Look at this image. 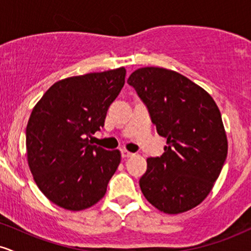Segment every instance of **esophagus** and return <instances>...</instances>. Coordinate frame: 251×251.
<instances>
[{
	"instance_id": "esophagus-1",
	"label": "esophagus",
	"mask_w": 251,
	"mask_h": 251,
	"mask_svg": "<svg viewBox=\"0 0 251 251\" xmlns=\"http://www.w3.org/2000/svg\"><path fill=\"white\" fill-rule=\"evenodd\" d=\"M132 155H133L132 152L126 151V150H122V157L123 158H129V157H132Z\"/></svg>"
}]
</instances>
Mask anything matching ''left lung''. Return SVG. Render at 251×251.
<instances>
[{"label": "left lung", "instance_id": "1", "mask_svg": "<svg viewBox=\"0 0 251 251\" xmlns=\"http://www.w3.org/2000/svg\"><path fill=\"white\" fill-rule=\"evenodd\" d=\"M127 83L148 107L158 134L166 138L164 153L148 158L139 180L143 195L165 214L195 208L211 191L226 159L220 109L208 92L165 68H139Z\"/></svg>", "mask_w": 251, "mask_h": 251}]
</instances>
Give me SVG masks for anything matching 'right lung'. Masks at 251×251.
Listing matches in <instances>:
<instances>
[{
  "label": "right lung",
  "mask_w": 251,
  "mask_h": 251,
  "mask_svg": "<svg viewBox=\"0 0 251 251\" xmlns=\"http://www.w3.org/2000/svg\"><path fill=\"white\" fill-rule=\"evenodd\" d=\"M126 70L60 80L33 108L27 129L28 165L50 201L79 211L105 196L120 163V152L93 145L111 103L125 83Z\"/></svg>",
  "instance_id": "right-lung-1"
}]
</instances>
